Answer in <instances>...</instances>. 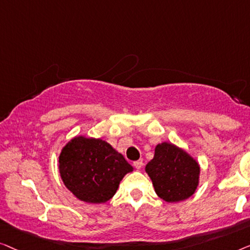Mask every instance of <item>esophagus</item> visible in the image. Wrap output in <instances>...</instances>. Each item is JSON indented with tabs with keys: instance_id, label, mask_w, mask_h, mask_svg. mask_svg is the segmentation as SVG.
Segmentation results:
<instances>
[{
	"instance_id": "esophagus-1",
	"label": "esophagus",
	"mask_w": 250,
	"mask_h": 250,
	"mask_svg": "<svg viewBox=\"0 0 250 250\" xmlns=\"http://www.w3.org/2000/svg\"><path fill=\"white\" fill-rule=\"evenodd\" d=\"M133 167H135L137 170H140V168H142V167H143V161L138 160V161L133 162Z\"/></svg>"
}]
</instances>
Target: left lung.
<instances>
[{
    "mask_svg": "<svg viewBox=\"0 0 250 250\" xmlns=\"http://www.w3.org/2000/svg\"><path fill=\"white\" fill-rule=\"evenodd\" d=\"M145 171L156 195L167 203L189 198L199 184L198 162L171 143H162L155 147L153 160L147 163Z\"/></svg>",
    "mask_w": 250,
    "mask_h": 250,
    "instance_id": "1",
    "label": "left lung"
}]
</instances>
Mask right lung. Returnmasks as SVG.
I'll use <instances>...</instances> for the list:
<instances>
[{"label": "right lung", "mask_w": 250, "mask_h": 250, "mask_svg": "<svg viewBox=\"0 0 250 250\" xmlns=\"http://www.w3.org/2000/svg\"><path fill=\"white\" fill-rule=\"evenodd\" d=\"M59 170L63 184L77 198L101 204L115 195L133 167L105 140L77 136L62 148Z\"/></svg>", "instance_id": "add662e5"}]
</instances>
